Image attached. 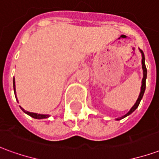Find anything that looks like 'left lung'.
Here are the masks:
<instances>
[{"label": "left lung", "mask_w": 159, "mask_h": 159, "mask_svg": "<svg viewBox=\"0 0 159 159\" xmlns=\"http://www.w3.org/2000/svg\"><path fill=\"white\" fill-rule=\"evenodd\" d=\"M140 52H141V57H142V60H141V65H142V70H143V78H142V82H141V87H140V94H139V97H138V99H137L135 104H134L133 107H132V108H131V109L129 111V112L125 114V115H124V116H123V117H118V118H117V121H118V120L123 119V118H124V117H128L129 115H130V114L132 113V112H134V111L136 110V108L139 107V105H140V100H141L142 97H143L144 93H145V89H146V80H147V67H146V65H145V55H144V52H142V51H141L140 49Z\"/></svg>", "instance_id": "obj_1"}]
</instances>
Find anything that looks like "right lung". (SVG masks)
Segmentation results:
<instances>
[{
  "label": "right lung",
  "instance_id": "add662e5",
  "mask_svg": "<svg viewBox=\"0 0 159 159\" xmlns=\"http://www.w3.org/2000/svg\"><path fill=\"white\" fill-rule=\"evenodd\" d=\"M13 90H14V94H15V97L17 98L16 96V89H15V79H14V77H13ZM18 100V99H17ZM20 108L22 109V111L26 113L27 115H29L31 117L33 118H36V119H43V118H48V117H50V115H45V114H38V113H34V112H30V111H25V109H23L22 107H20Z\"/></svg>",
  "mask_w": 159,
  "mask_h": 159
}]
</instances>
